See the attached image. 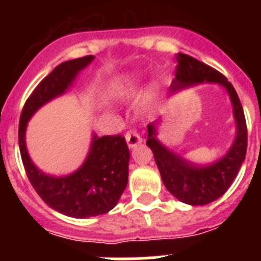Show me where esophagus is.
<instances>
[{
  "label": "esophagus",
  "instance_id": "34e87169",
  "mask_svg": "<svg viewBox=\"0 0 261 261\" xmlns=\"http://www.w3.org/2000/svg\"><path fill=\"white\" fill-rule=\"evenodd\" d=\"M125 140L126 144H128V146L130 147V149H132V147H136L137 145H140L142 142L141 136L138 135L135 129H130V130H128V132L125 133Z\"/></svg>",
  "mask_w": 261,
  "mask_h": 261
}]
</instances>
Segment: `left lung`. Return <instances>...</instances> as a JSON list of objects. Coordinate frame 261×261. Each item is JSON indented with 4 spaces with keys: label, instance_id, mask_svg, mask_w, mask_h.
Listing matches in <instances>:
<instances>
[{
    "label": "left lung",
    "instance_id": "obj_1",
    "mask_svg": "<svg viewBox=\"0 0 261 261\" xmlns=\"http://www.w3.org/2000/svg\"><path fill=\"white\" fill-rule=\"evenodd\" d=\"M176 71L170 90L208 82L218 84L229 93L232 103L237 136L229 151L211 165L200 166L171 151L156 138L155 124L147 125L146 145L151 149L161 176L168 192L190 205H206L223 195L234 181L247 151V125L238 94L227 78L212 66L193 57L177 53Z\"/></svg>",
    "mask_w": 261,
    "mask_h": 261
}]
</instances>
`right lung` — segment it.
Masks as SVG:
<instances>
[{
	"instance_id": "right-lung-1",
	"label": "right lung",
	"mask_w": 261,
	"mask_h": 261,
	"mask_svg": "<svg viewBox=\"0 0 261 261\" xmlns=\"http://www.w3.org/2000/svg\"><path fill=\"white\" fill-rule=\"evenodd\" d=\"M93 60L94 56L69 60L53 69L24 103L18 130L20 156L30 183L48 206L74 218L105 214L116 206L128 183L130 154L125 138L121 135H93L84 165L66 176H52L32 163L26 147V128L32 115L41 106L65 93L78 73Z\"/></svg>"
}]
</instances>
